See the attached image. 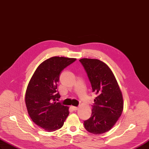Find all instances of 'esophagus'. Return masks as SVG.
<instances>
[{
	"instance_id": "obj_1",
	"label": "esophagus",
	"mask_w": 149,
	"mask_h": 149,
	"mask_svg": "<svg viewBox=\"0 0 149 149\" xmlns=\"http://www.w3.org/2000/svg\"><path fill=\"white\" fill-rule=\"evenodd\" d=\"M71 108H72V110H74V111L77 110H78V107H73V106H72Z\"/></svg>"
}]
</instances>
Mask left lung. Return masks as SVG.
Listing matches in <instances>:
<instances>
[{"label":"left lung","instance_id":"left-lung-1","mask_svg":"<svg viewBox=\"0 0 149 149\" xmlns=\"http://www.w3.org/2000/svg\"><path fill=\"white\" fill-rule=\"evenodd\" d=\"M80 62L87 72L92 92L97 97L92 106V114L84 122L89 133L100 134L113 126L123 110V99L110 68L97 59L82 58Z\"/></svg>","mask_w":149,"mask_h":149}]
</instances>
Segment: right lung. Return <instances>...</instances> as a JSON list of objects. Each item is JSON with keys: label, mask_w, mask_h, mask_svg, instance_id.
<instances>
[{"label": "right lung", "mask_w": 149, "mask_h": 149, "mask_svg": "<svg viewBox=\"0 0 149 149\" xmlns=\"http://www.w3.org/2000/svg\"><path fill=\"white\" fill-rule=\"evenodd\" d=\"M76 58L53 57L38 66L30 80L25 94L29 116L34 123L48 132L62 127L69 108L56 101L60 98L57 84L62 71Z\"/></svg>", "instance_id": "1"}]
</instances>
